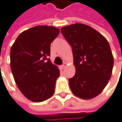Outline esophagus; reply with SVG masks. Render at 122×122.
I'll return each mask as SVG.
<instances>
[{"mask_svg": "<svg viewBox=\"0 0 122 122\" xmlns=\"http://www.w3.org/2000/svg\"><path fill=\"white\" fill-rule=\"evenodd\" d=\"M66 66H67V63H63V65H62V66H61V68H62V69H64V68H66Z\"/></svg>", "mask_w": 122, "mask_h": 122, "instance_id": "esophagus-1", "label": "esophagus"}]
</instances>
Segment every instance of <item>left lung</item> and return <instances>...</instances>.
<instances>
[{"label": "left lung", "mask_w": 122, "mask_h": 122, "mask_svg": "<svg viewBox=\"0 0 122 122\" xmlns=\"http://www.w3.org/2000/svg\"><path fill=\"white\" fill-rule=\"evenodd\" d=\"M61 31L71 45L76 68L74 76L69 79L71 92L84 100L96 97L112 74L114 59L108 41L86 24H71Z\"/></svg>", "instance_id": "obj_1"}]
</instances>
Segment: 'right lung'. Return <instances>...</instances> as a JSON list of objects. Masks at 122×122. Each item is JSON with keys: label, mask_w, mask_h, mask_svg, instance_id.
<instances>
[{"label": "right lung", "mask_w": 122, "mask_h": 122, "mask_svg": "<svg viewBox=\"0 0 122 122\" xmlns=\"http://www.w3.org/2000/svg\"><path fill=\"white\" fill-rule=\"evenodd\" d=\"M52 26H36L21 33L11 46L10 65L15 82L27 99L40 102L51 98L60 71L51 63V44L59 34Z\"/></svg>", "instance_id": "obj_1"}]
</instances>
